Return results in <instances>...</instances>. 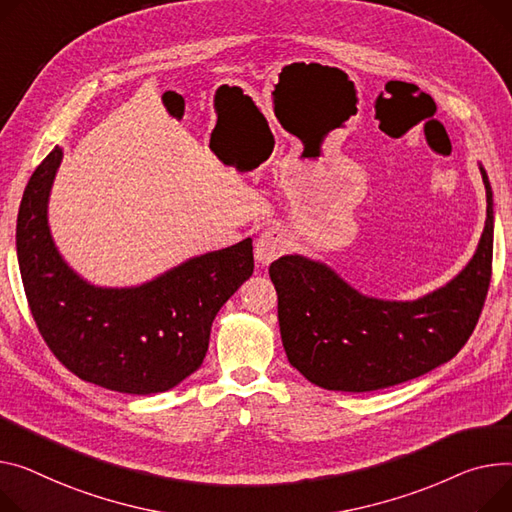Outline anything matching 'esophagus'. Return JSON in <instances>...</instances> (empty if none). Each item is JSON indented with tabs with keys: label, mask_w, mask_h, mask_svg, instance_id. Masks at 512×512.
<instances>
[{
	"label": "esophagus",
	"mask_w": 512,
	"mask_h": 512,
	"mask_svg": "<svg viewBox=\"0 0 512 512\" xmlns=\"http://www.w3.org/2000/svg\"><path fill=\"white\" fill-rule=\"evenodd\" d=\"M286 247V234L280 228H267L261 232L255 243V259L259 265H269L286 251Z\"/></svg>",
	"instance_id": "esophagus-1"
}]
</instances>
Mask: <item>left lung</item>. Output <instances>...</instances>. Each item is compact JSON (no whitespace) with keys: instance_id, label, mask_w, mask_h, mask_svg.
<instances>
[{"instance_id":"8db88e82","label":"left lung","mask_w":512,"mask_h":512,"mask_svg":"<svg viewBox=\"0 0 512 512\" xmlns=\"http://www.w3.org/2000/svg\"><path fill=\"white\" fill-rule=\"evenodd\" d=\"M486 226L459 274L416 300L358 292L323 261L284 255L269 265L290 364L313 385L364 393L422 377L465 346L492 276L494 197L486 168Z\"/></svg>"}]
</instances>
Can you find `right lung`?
Returning a JSON list of instances; mask_svg holds the SVG:
<instances>
[{"label":"right lung","instance_id":"1","mask_svg":"<svg viewBox=\"0 0 512 512\" xmlns=\"http://www.w3.org/2000/svg\"><path fill=\"white\" fill-rule=\"evenodd\" d=\"M61 158L55 146L37 166L18 212L16 253L30 313L51 352L82 381L129 395L173 389L201 366L218 311L251 278V238L140 286H94L61 257L49 228Z\"/></svg>","mask_w":512,"mask_h":512}]
</instances>
